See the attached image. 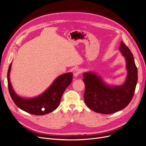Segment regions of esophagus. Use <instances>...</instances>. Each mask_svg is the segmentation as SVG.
Masks as SVG:
<instances>
[{
  "label": "esophagus",
  "instance_id": "1",
  "mask_svg": "<svg viewBox=\"0 0 146 146\" xmlns=\"http://www.w3.org/2000/svg\"><path fill=\"white\" fill-rule=\"evenodd\" d=\"M82 73V70L79 68H76L73 72V75L75 77H78V76Z\"/></svg>",
  "mask_w": 146,
  "mask_h": 146
}]
</instances>
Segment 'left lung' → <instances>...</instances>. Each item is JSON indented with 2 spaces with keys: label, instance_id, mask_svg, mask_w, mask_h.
<instances>
[{
  "label": "left lung",
  "instance_id": "8db88e82",
  "mask_svg": "<svg viewBox=\"0 0 146 146\" xmlns=\"http://www.w3.org/2000/svg\"><path fill=\"white\" fill-rule=\"evenodd\" d=\"M120 51L125 57L128 75L121 86L111 88L106 85L99 76L92 73L83 74L85 85L84 100L88 108L102 114H110L123 110L133 98L138 80L137 68L133 54L123 41Z\"/></svg>",
  "mask_w": 146,
  "mask_h": 146
}]
</instances>
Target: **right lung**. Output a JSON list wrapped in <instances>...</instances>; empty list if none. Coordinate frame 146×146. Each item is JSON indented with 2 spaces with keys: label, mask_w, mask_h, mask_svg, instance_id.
<instances>
[{
  "label": "right lung",
  "mask_w": 146,
  "mask_h": 146,
  "mask_svg": "<svg viewBox=\"0 0 146 146\" xmlns=\"http://www.w3.org/2000/svg\"><path fill=\"white\" fill-rule=\"evenodd\" d=\"M11 68V64L7 71V86L12 99L18 108L36 115H42L54 111L59 105L65 89L70 85L73 79L72 73L62 74L41 95L33 99H23L18 96L13 90L9 78Z\"/></svg>",
  "instance_id": "obj_1"
}]
</instances>
